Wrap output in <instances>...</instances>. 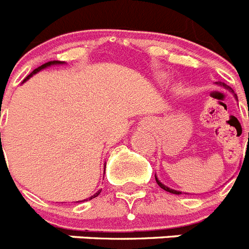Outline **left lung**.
I'll use <instances>...</instances> for the list:
<instances>
[{
    "instance_id": "left-lung-1",
    "label": "left lung",
    "mask_w": 249,
    "mask_h": 249,
    "mask_svg": "<svg viewBox=\"0 0 249 249\" xmlns=\"http://www.w3.org/2000/svg\"><path fill=\"white\" fill-rule=\"evenodd\" d=\"M216 84H220V86H223V87H224V88L229 89V90H231V92H233V90H231V88H229V87H227V86H226V84H222V83H216ZM234 97H235V98H237V95H235V94H234ZM155 179H156V182H157V185L160 186V188H161V189H163V190H165V191H169V193H171V194H176V195H180V194H181V191L174 190V189H170V188H167V186H166V185H163L162 182H161V181H160V180L157 179L156 176H155Z\"/></svg>"
}]
</instances>
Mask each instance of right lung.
<instances>
[{
	"label": "right lung",
	"instance_id": "obj_1",
	"mask_svg": "<svg viewBox=\"0 0 249 249\" xmlns=\"http://www.w3.org/2000/svg\"><path fill=\"white\" fill-rule=\"evenodd\" d=\"M59 64H64V61H58V60H53V61H48V63H45V64H42L41 67H39V68H36L35 70H34L33 73L30 74V75H27L26 78H25V80H23V82H26L27 79H29L30 76H33L34 74H36L37 73V71H40V70H42V69H45V68H48V67H50V65H59ZM1 135V133H0ZM101 191L102 190H98L97 191V193H95L94 195H92V196L89 197V200H90V199H93V197H95V196H98L99 194H101ZM84 200H88V199H84ZM84 200H82V201H84ZM78 203H79V201H78Z\"/></svg>",
	"mask_w": 249,
	"mask_h": 249
}]
</instances>
